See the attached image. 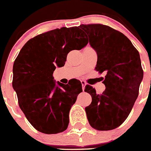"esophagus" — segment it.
Masks as SVG:
<instances>
[{"label": "esophagus", "instance_id": "esophagus-1", "mask_svg": "<svg viewBox=\"0 0 151 151\" xmlns=\"http://www.w3.org/2000/svg\"><path fill=\"white\" fill-rule=\"evenodd\" d=\"M81 83H82V90H85V85H86V83H85L84 81H82L81 82Z\"/></svg>", "mask_w": 151, "mask_h": 151}]
</instances>
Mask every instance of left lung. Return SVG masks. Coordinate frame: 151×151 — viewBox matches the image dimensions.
I'll list each match as a JSON object with an SVG mask.
<instances>
[{"instance_id":"8db88e82","label":"left lung","mask_w":151,"mask_h":151,"mask_svg":"<svg viewBox=\"0 0 151 151\" xmlns=\"http://www.w3.org/2000/svg\"><path fill=\"white\" fill-rule=\"evenodd\" d=\"M80 28L97 53L95 69L106 73L103 82L106 89L101 94L85 86V91L92 97L85 107L88 120L97 130H112L126 119L138 96L144 76L139 53L125 35L109 26L92 24Z\"/></svg>"}]
</instances>
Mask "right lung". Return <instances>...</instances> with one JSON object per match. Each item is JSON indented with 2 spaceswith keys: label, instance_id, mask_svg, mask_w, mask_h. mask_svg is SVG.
I'll return each instance as SVG.
<instances>
[{
  "label": "right lung",
  "instance_id": "right-lung-1",
  "mask_svg": "<svg viewBox=\"0 0 151 151\" xmlns=\"http://www.w3.org/2000/svg\"><path fill=\"white\" fill-rule=\"evenodd\" d=\"M86 35L78 27L57 29L28 41L13 67V88L19 105L33 127L45 134L66 130L69 113L82 91L80 81L67 85L56 82V67L65 65L69 51L88 45Z\"/></svg>",
  "mask_w": 151,
  "mask_h": 151
}]
</instances>
